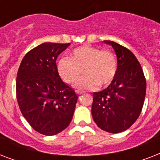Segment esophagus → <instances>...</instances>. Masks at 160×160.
Returning a JSON list of instances; mask_svg holds the SVG:
<instances>
[{
  "mask_svg": "<svg viewBox=\"0 0 160 160\" xmlns=\"http://www.w3.org/2000/svg\"><path fill=\"white\" fill-rule=\"evenodd\" d=\"M77 94L79 95H81V94H82V93H81V92H77Z\"/></svg>",
  "mask_w": 160,
  "mask_h": 160,
  "instance_id": "esophagus-1",
  "label": "esophagus"
}]
</instances>
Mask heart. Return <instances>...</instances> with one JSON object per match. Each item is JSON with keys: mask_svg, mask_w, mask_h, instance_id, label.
I'll return each mask as SVG.
<instances>
[{"mask_svg": "<svg viewBox=\"0 0 160 160\" xmlns=\"http://www.w3.org/2000/svg\"><path fill=\"white\" fill-rule=\"evenodd\" d=\"M59 75L67 84H73L80 78L84 70L85 76L75 85L79 91L104 87L114 80L118 70L116 55L110 51H103L91 46H80L70 53V59L58 61Z\"/></svg>", "mask_w": 160, "mask_h": 160, "instance_id": "1", "label": "heart"}]
</instances>
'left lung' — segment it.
<instances>
[{"instance_id":"obj_1","label":"left lung","mask_w":160,"mask_h":160,"mask_svg":"<svg viewBox=\"0 0 160 160\" xmlns=\"http://www.w3.org/2000/svg\"><path fill=\"white\" fill-rule=\"evenodd\" d=\"M115 51L118 70L111 84L93 93L91 113L98 127L112 134L124 131L139 118L146 93V80L141 65L129 49L116 42L104 41Z\"/></svg>"}]
</instances>
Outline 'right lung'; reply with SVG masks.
<instances>
[{"instance_id": "obj_1", "label": "right lung", "mask_w": 160, "mask_h": 160, "mask_svg": "<svg viewBox=\"0 0 160 160\" xmlns=\"http://www.w3.org/2000/svg\"><path fill=\"white\" fill-rule=\"evenodd\" d=\"M70 43L46 42L24 56L16 77V98L21 114L36 131L55 135L72 119L78 95L60 79L58 55Z\"/></svg>"}]
</instances>
